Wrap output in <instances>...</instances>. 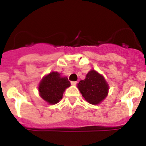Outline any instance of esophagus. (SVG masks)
<instances>
[{
    "mask_svg": "<svg viewBox=\"0 0 146 146\" xmlns=\"http://www.w3.org/2000/svg\"><path fill=\"white\" fill-rule=\"evenodd\" d=\"M76 83H77V82H76V81H72V82H71V85H73V86H75V85H76Z\"/></svg>",
    "mask_w": 146,
    "mask_h": 146,
    "instance_id": "esophagus-1",
    "label": "esophagus"
}]
</instances>
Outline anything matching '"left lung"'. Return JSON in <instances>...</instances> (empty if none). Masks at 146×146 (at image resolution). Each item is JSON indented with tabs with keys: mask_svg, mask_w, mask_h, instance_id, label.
Here are the masks:
<instances>
[{
	"mask_svg": "<svg viewBox=\"0 0 146 146\" xmlns=\"http://www.w3.org/2000/svg\"><path fill=\"white\" fill-rule=\"evenodd\" d=\"M77 88L86 101L92 104H99L108 96L109 85L103 75L92 70L86 79L80 81Z\"/></svg>",
	"mask_w": 146,
	"mask_h": 146,
	"instance_id": "left-lung-1",
	"label": "left lung"
}]
</instances>
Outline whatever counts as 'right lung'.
<instances>
[{
  "mask_svg": "<svg viewBox=\"0 0 146 146\" xmlns=\"http://www.w3.org/2000/svg\"><path fill=\"white\" fill-rule=\"evenodd\" d=\"M70 86L66 76L58 72H50L42 78L38 84L40 97L49 104H55L62 99L64 91Z\"/></svg>",
  "mask_w": 146,
  "mask_h": 146,
  "instance_id": "right-lung-1",
  "label": "right lung"
}]
</instances>
